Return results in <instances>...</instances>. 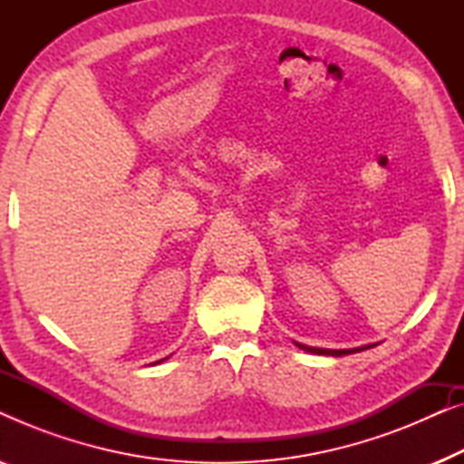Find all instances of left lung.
<instances>
[{
    "mask_svg": "<svg viewBox=\"0 0 464 464\" xmlns=\"http://www.w3.org/2000/svg\"><path fill=\"white\" fill-rule=\"evenodd\" d=\"M297 346L304 348V351H308V353H314V354H332V357H342V354H353V353L367 351V348H372L373 344L361 346V348H348V351H327V348H313V346H304V344H297Z\"/></svg>",
    "mask_w": 464,
    "mask_h": 464,
    "instance_id": "8db88e82",
    "label": "left lung"
}]
</instances>
